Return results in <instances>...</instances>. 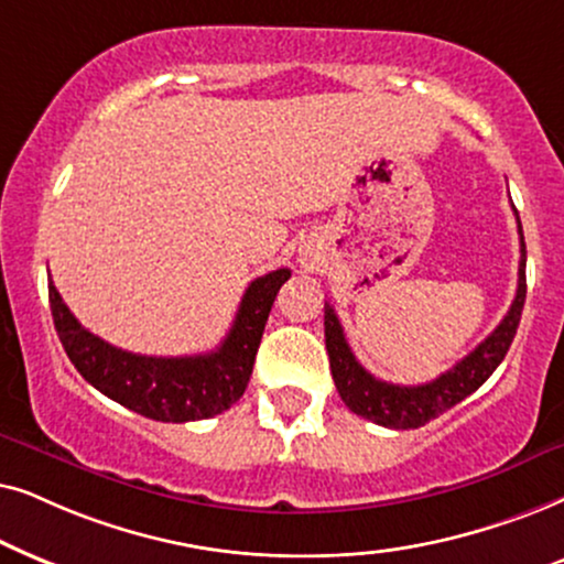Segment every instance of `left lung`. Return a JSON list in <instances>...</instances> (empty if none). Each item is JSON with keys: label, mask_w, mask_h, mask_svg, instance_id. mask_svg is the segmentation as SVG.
<instances>
[{"label": "left lung", "mask_w": 564, "mask_h": 564, "mask_svg": "<svg viewBox=\"0 0 564 564\" xmlns=\"http://www.w3.org/2000/svg\"><path fill=\"white\" fill-rule=\"evenodd\" d=\"M518 235H521V262H518L516 299L508 314L469 356H464L454 369L441 373L438 379L427 381V384L402 387L371 377L348 348V340H345L343 325L335 310L325 304V343L329 369H333L335 387L343 402L356 415L371 420L377 425L394 427V431H410V427H420L431 423L433 417L444 415L446 410H452L454 404H459L464 397H469L490 379V373L498 369L510 343H513L518 322H521L523 302H527V245H523L521 219H518Z\"/></svg>", "instance_id": "1"}]
</instances>
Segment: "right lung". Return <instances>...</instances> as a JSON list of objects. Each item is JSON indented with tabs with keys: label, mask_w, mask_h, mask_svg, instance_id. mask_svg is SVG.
<instances>
[{
	"label": "right lung",
	"mask_w": 564,
	"mask_h": 564,
	"mask_svg": "<svg viewBox=\"0 0 564 564\" xmlns=\"http://www.w3.org/2000/svg\"><path fill=\"white\" fill-rule=\"evenodd\" d=\"M289 278V268L254 278L239 302L235 325L219 348L180 358L139 356L105 343L79 325L58 296L54 281L48 283V302L58 340L74 369L89 384L144 417L191 423L219 415L245 394L270 306Z\"/></svg>",
	"instance_id": "right-lung-1"
}]
</instances>
